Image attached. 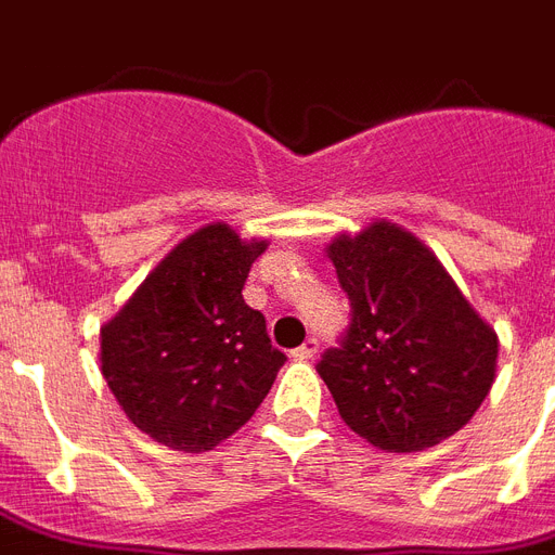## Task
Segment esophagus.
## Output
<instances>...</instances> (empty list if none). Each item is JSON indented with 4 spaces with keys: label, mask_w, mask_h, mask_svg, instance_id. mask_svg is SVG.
Returning a JSON list of instances; mask_svg holds the SVG:
<instances>
[{
    "label": "esophagus",
    "mask_w": 555,
    "mask_h": 555,
    "mask_svg": "<svg viewBox=\"0 0 555 555\" xmlns=\"http://www.w3.org/2000/svg\"><path fill=\"white\" fill-rule=\"evenodd\" d=\"M317 351H320V339L311 337V339H305L299 348H294V351H291V357H294V360H299V363H308V360H313V357H317Z\"/></svg>",
    "instance_id": "1"
}]
</instances>
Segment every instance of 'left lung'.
Here are the masks:
<instances>
[{
    "label": "left lung",
    "instance_id": "left-lung-1",
    "mask_svg": "<svg viewBox=\"0 0 555 555\" xmlns=\"http://www.w3.org/2000/svg\"><path fill=\"white\" fill-rule=\"evenodd\" d=\"M351 322L317 363L339 417L388 452H421L473 421L499 337L412 233L377 221L328 247Z\"/></svg>",
    "mask_w": 555,
    "mask_h": 555
}]
</instances>
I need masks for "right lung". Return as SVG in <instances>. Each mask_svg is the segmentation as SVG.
Wrapping results in <instances>:
<instances>
[{
    "label": "right lung",
    "instance_id": "right-lung-1",
    "mask_svg": "<svg viewBox=\"0 0 555 555\" xmlns=\"http://www.w3.org/2000/svg\"><path fill=\"white\" fill-rule=\"evenodd\" d=\"M264 242L209 224L181 242L103 328V377L126 417L169 449L207 452L250 421L287 357L244 302Z\"/></svg>",
    "mask_w": 555,
    "mask_h": 555
}]
</instances>
